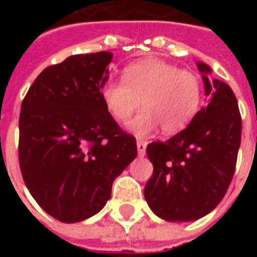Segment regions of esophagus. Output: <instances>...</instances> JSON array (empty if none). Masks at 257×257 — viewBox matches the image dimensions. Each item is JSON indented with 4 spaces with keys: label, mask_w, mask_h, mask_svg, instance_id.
<instances>
[{
    "label": "esophagus",
    "mask_w": 257,
    "mask_h": 257,
    "mask_svg": "<svg viewBox=\"0 0 257 257\" xmlns=\"http://www.w3.org/2000/svg\"><path fill=\"white\" fill-rule=\"evenodd\" d=\"M136 146H138V153H139L140 157H143L146 154V146H147V143H146L145 140H138L136 142Z\"/></svg>",
    "instance_id": "obj_1"
}]
</instances>
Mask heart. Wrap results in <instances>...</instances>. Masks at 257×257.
Masks as SVG:
<instances>
[{
    "mask_svg": "<svg viewBox=\"0 0 257 257\" xmlns=\"http://www.w3.org/2000/svg\"><path fill=\"white\" fill-rule=\"evenodd\" d=\"M107 111L128 129L146 138L158 126L164 135H175L189 125L201 106L202 86L195 74L160 59H143L123 68L122 81H107L100 89Z\"/></svg>",
    "mask_w": 257,
    "mask_h": 257,
    "instance_id": "1",
    "label": "heart"
}]
</instances>
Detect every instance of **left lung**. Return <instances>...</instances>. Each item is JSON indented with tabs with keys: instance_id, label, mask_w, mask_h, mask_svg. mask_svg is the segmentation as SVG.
Wrapping results in <instances>:
<instances>
[{
	"instance_id": "left-lung-1",
	"label": "left lung",
	"mask_w": 257,
	"mask_h": 257,
	"mask_svg": "<svg viewBox=\"0 0 257 257\" xmlns=\"http://www.w3.org/2000/svg\"><path fill=\"white\" fill-rule=\"evenodd\" d=\"M205 95L210 96L187 128L167 142H153L146 153L154 167L146 183L150 209L167 221H191L219 205L235 171L241 145V114L231 88L199 62Z\"/></svg>"
}]
</instances>
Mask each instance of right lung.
<instances>
[{"mask_svg":"<svg viewBox=\"0 0 257 257\" xmlns=\"http://www.w3.org/2000/svg\"><path fill=\"white\" fill-rule=\"evenodd\" d=\"M111 59L101 51L49 66L22 103V176L37 204L63 223L100 212L115 178L138 156L136 139L101 100Z\"/></svg>","mask_w":257,"mask_h":257,"instance_id":"right-lung-1","label":"right lung"}]
</instances>
